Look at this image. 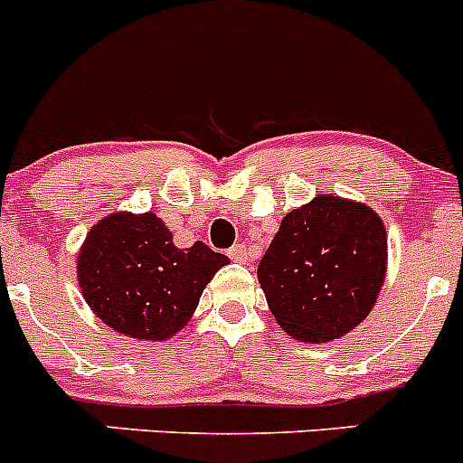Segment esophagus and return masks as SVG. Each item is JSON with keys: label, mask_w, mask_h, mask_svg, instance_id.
I'll use <instances>...</instances> for the list:
<instances>
[{"label": "esophagus", "mask_w": 463, "mask_h": 463, "mask_svg": "<svg viewBox=\"0 0 463 463\" xmlns=\"http://www.w3.org/2000/svg\"><path fill=\"white\" fill-rule=\"evenodd\" d=\"M229 259H232V261H239V263H243V261H248V248H245V245H234V248L229 250Z\"/></svg>", "instance_id": "obj_1"}]
</instances>
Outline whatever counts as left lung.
I'll use <instances>...</instances> for the list:
<instances>
[{"instance_id":"8db88e82","label":"left lung","mask_w":463,"mask_h":463,"mask_svg":"<svg viewBox=\"0 0 463 463\" xmlns=\"http://www.w3.org/2000/svg\"><path fill=\"white\" fill-rule=\"evenodd\" d=\"M386 257L380 215L327 193L284 215L257 277L284 332L302 343H325L371 314Z\"/></svg>"}]
</instances>
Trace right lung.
Wrapping results in <instances>:
<instances>
[{"label": "right lung", "mask_w": 463, "mask_h": 463, "mask_svg": "<svg viewBox=\"0 0 463 463\" xmlns=\"http://www.w3.org/2000/svg\"><path fill=\"white\" fill-rule=\"evenodd\" d=\"M202 241L179 250L156 213H111L88 232L77 257L83 300L116 332L168 341L191 320L204 286L227 266Z\"/></svg>", "instance_id": "add662e5"}]
</instances>
